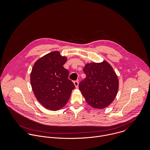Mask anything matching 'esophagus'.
<instances>
[{
    "label": "esophagus",
    "mask_w": 150,
    "mask_h": 150,
    "mask_svg": "<svg viewBox=\"0 0 150 150\" xmlns=\"http://www.w3.org/2000/svg\"><path fill=\"white\" fill-rule=\"evenodd\" d=\"M73 83H74V86H76V88H78V86H79V81H74L73 82Z\"/></svg>",
    "instance_id": "esophagus-1"
}]
</instances>
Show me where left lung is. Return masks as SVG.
Segmentation results:
<instances>
[{
  "instance_id": "1",
  "label": "left lung",
  "mask_w": 150,
  "mask_h": 150,
  "mask_svg": "<svg viewBox=\"0 0 150 150\" xmlns=\"http://www.w3.org/2000/svg\"><path fill=\"white\" fill-rule=\"evenodd\" d=\"M86 77L79 89L91 107L102 109L108 106L117 96L119 81L112 66L107 61L86 64L83 69Z\"/></svg>"
}]
</instances>
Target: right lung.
I'll return each mask as SVG.
<instances>
[{
	"mask_svg": "<svg viewBox=\"0 0 150 150\" xmlns=\"http://www.w3.org/2000/svg\"><path fill=\"white\" fill-rule=\"evenodd\" d=\"M67 57L59 51L51 52L36 61L30 73V84L39 102L48 110L64 107L75 86L68 79L69 71L63 65Z\"/></svg>",
	"mask_w": 150,
	"mask_h": 150,
	"instance_id": "1",
	"label": "right lung"
}]
</instances>
